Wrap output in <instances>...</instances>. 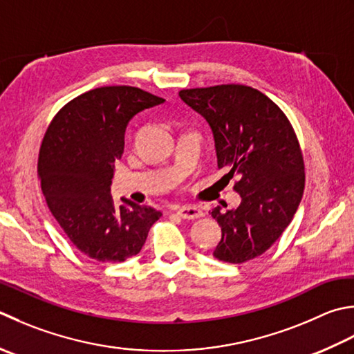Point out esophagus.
I'll use <instances>...</instances> for the list:
<instances>
[{"label": "esophagus", "mask_w": 354, "mask_h": 354, "mask_svg": "<svg viewBox=\"0 0 354 354\" xmlns=\"http://www.w3.org/2000/svg\"><path fill=\"white\" fill-rule=\"evenodd\" d=\"M178 214L179 216H181L183 219H198V218H201L203 216V210L199 209V207H196V205H184V207H181V209H178Z\"/></svg>", "instance_id": "34e87169"}]
</instances>
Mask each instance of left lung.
I'll return each instance as SVG.
<instances>
[{
  "label": "left lung",
  "instance_id": "1",
  "mask_svg": "<svg viewBox=\"0 0 354 354\" xmlns=\"http://www.w3.org/2000/svg\"><path fill=\"white\" fill-rule=\"evenodd\" d=\"M179 96L209 122L218 167L238 176V209L212 210L223 230L213 256L228 264L254 259L292 223L302 199L304 158L292 124L268 96L248 86L184 88Z\"/></svg>",
  "mask_w": 354,
  "mask_h": 354
}]
</instances>
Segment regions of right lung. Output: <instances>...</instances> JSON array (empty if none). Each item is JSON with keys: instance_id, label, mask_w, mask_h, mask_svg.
Returning a JSON list of instances; mask_svg holds the SVG:
<instances>
[{"instance_id": "1", "label": "right lung", "mask_w": 354, "mask_h": 354, "mask_svg": "<svg viewBox=\"0 0 354 354\" xmlns=\"http://www.w3.org/2000/svg\"><path fill=\"white\" fill-rule=\"evenodd\" d=\"M162 102L138 87H98L67 102L46 131L38 158L41 190L67 238L88 258L122 262L138 254L162 216L126 198L118 207L110 195L129 121Z\"/></svg>"}]
</instances>
